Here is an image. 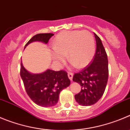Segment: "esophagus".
I'll list each match as a JSON object with an SVG mask.
<instances>
[{
    "label": "esophagus",
    "mask_w": 130,
    "mask_h": 130,
    "mask_svg": "<svg viewBox=\"0 0 130 130\" xmlns=\"http://www.w3.org/2000/svg\"><path fill=\"white\" fill-rule=\"evenodd\" d=\"M68 77L70 79L71 81H72V77H73V74L72 72H68Z\"/></svg>",
    "instance_id": "34e87169"
}]
</instances>
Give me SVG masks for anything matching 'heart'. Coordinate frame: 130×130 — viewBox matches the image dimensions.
<instances>
[{
	"mask_svg": "<svg viewBox=\"0 0 130 130\" xmlns=\"http://www.w3.org/2000/svg\"><path fill=\"white\" fill-rule=\"evenodd\" d=\"M52 46V58L59 66L65 63L67 54L72 66L83 68L89 64L95 54L94 36L86 30L62 31L53 39Z\"/></svg>",
	"mask_w": 130,
	"mask_h": 130,
	"instance_id": "b5f03b06",
	"label": "heart"
}]
</instances>
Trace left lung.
I'll return each mask as SVG.
<instances>
[{"mask_svg": "<svg viewBox=\"0 0 130 130\" xmlns=\"http://www.w3.org/2000/svg\"><path fill=\"white\" fill-rule=\"evenodd\" d=\"M94 34L96 51L91 63L73 76L74 82L79 83L82 90L75 95L79 105L91 106L101 98L105 92L108 79L107 54L100 38Z\"/></svg>", "mask_w": 130, "mask_h": 130, "instance_id": "8db88e82", "label": "left lung"}]
</instances>
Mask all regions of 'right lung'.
I'll use <instances>...</instances> for the list:
<instances>
[{"mask_svg": "<svg viewBox=\"0 0 130 130\" xmlns=\"http://www.w3.org/2000/svg\"><path fill=\"white\" fill-rule=\"evenodd\" d=\"M53 35V33L37 34L29 40L24 48L33 42H41L47 44ZM20 76L29 97L35 104L43 107H51L56 105L60 92L71 84L65 71L48 69L41 74H32L27 71L22 62Z\"/></svg>", "mask_w": 130, "mask_h": 130, "instance_id": "right-lung-1", "label": "right lung"}]
</instances>
